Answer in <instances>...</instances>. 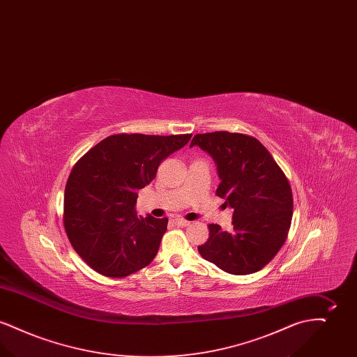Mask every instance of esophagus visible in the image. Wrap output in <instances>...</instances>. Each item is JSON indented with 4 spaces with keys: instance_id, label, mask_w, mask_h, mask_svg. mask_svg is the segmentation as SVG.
<instances>
[{
    "instance_id": "obj_1",
    "label": "esophagus",
    "mask_w": 357,
    "mask_h": 357,
    "mask_svg": "<svg viewBox=\"0 0 357 357\" xmlns=\"http://www.w3.org/2000/svg\"><path fill=\"white\" fill-rule=\"evenodd\" d=\"M175 222V225H178V226H181V227H186L188 226L191 222L185 221V220H182V218H176V220H174Z\"/></svg>"
}]
</instances>
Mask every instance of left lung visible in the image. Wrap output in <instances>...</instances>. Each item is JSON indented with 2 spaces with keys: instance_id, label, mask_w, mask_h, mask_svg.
I'll use <instances>...</instances> for the list:
<instances>
[{
  "instance_id": "1",
  "label": "left lung",
  "mask_w": 357,
  "mask_h": 357,
  "mask_svg": "<svg viewBox=\"0 0 357 357\" xmlns=\"http://www.w3.org/2000/svg\"><path fill=\"white\" fill-rule=\"evenodd\" d=\"M198 146L215 162L221 181L217 195L231 207L233 229L208 225L210 237L198 246L206 261L223 272L245 275L261 271L288 237L293 197L285 174L252 136L217 131L198 134Z\"/></svg>"
}]
</instances>
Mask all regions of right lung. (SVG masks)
<instances>
[{
    "label": "right lung",
    "instance_id": "obj_1",
    "mask_svg": "<svg viewBox=\"0 0 357 357\" xmlns=\"http://www.w3.org/2000/svg\"><path fill=\"white\" fill-rule=\"evenodd\" d=\"M190 139V134L108 136L73 167L66 187L64 226L73 249L95 272L120 278L153 262L169 220L137 217V191Z\"/></svg>",
    "mask_w": 357,
    "mask_h": 357
}]
</instances>
